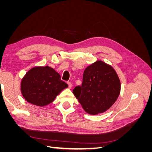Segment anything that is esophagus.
Returning a JSON list of instances; mask_svg holds the SVG:
<instances>
[{
  "label": "esophagus",
  "mask_w": 152,
  "mask_h": 152,
  "mask_svg": "<svg viewBox=\"0 0 152 152\" xmlns=\"http://www.w3.org/2000/svg\"><path fill=\"white\" fill-rule=\"evenodd\" d=\"M67 84H68V87H69V88H71L72 86V84L71 82L68 81V82H67Z\"/></svg>",
  "instance_id": "esophagus-1"
}]
</instances>
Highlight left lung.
Here are the masks:
<instances>
[{"label":"left lung","mask_w":152,"mask_h":152,"mask_svg":"<svg viewBox=\"0 0 152 152\" xmlns=\"http://www.w3.org/2000/svg\"><path fill=\"white\" fill-rule=\"evenodd\" d=\"M121 87L113 67L97 61L85 69L82 86H76L73 93L87 113L97 115L107 111L116 102Z\"/></svg>","instance_id":"1"}]
</instances>
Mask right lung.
<instances>
[{
  "instance_id": "obj_1",
  "label": "right lung",
  "mask_w": 152,
  "mask_h": 152,
  "mask_svg": "<svg viewBox=\"0 0 152 152\" xmlns=\"http://www.w3.org/2000/svg\"><path fill=\"white\" fill-rule=\"evenodd\" d=\"M68 87L61 76L48 66H35L26 73L21 82V91L28 103L39 107L51 103Z\"/></svg>"
}]
</instances>
